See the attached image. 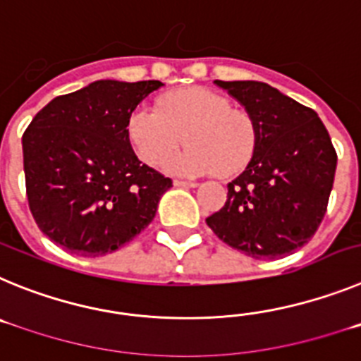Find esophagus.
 Returning <instances> with one entry per match:
<instances>
[{
	"label": "esophagus",
	"mask_w": 361,
	"mask_h": 361,
	"mask_svg": "<svg viewBox=\"0 0 361 361\" xmlns=\"http://www.w3.org/2000/svg\"><path fill=\"white\" fill-rule=\"evenodd\" d=\"M173 184L175 186H180V188H197L195 180H183V178H175Z\"/></svg>",
	"instance_id": "esophagus-1"
}]
</instances>
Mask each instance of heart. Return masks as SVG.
I'll use <instances>...</instances> for the list:
<instances>
[{
  "label": "heart",
  "instance_id": "heart-1",
  "mask_svg": "<svg viewBox=\"0 0 361 361\" xmlns=\"http://www.w3.org/2000/svg\"><path fill=\"white\" fill-rule=\"evenodd\" d=\"M126 135L148 166L161 164L184 135L186 148L164 162L166 170L183 175L238 173L257 145L253 121L235 110L228 97L202 86L162 95L157 110L135 108L126 123Z\"/></svg>",
  "mask_w": 361,
  "mask_h": 361
}]
</instances>
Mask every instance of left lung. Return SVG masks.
<instances>
[{"mask_svg":"<svg viewBox=\"0 0 361 361\" xmlns=\"http://www.w3.org/2000/svg\"><path fill=\"white\" fill-rule=\"evenodd\" d=\"M250 114L253 157L228 184L224 208L206 219L247 257L275 260L311 240L327 209L336 152L318 114L260 81H215Z\"/></svg>","mask_w":361,"mask_h":361,"instance_id":"left-lung-1","label":"left lung"}]
</instances>
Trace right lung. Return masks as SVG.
<instances>
[{
  "label": "right lung",
  "mask_w": 361,
  "mask_h": 361,
  "mask_svg": "<svg viewBox=\"0 0 361 361\" xmlns=\"http://www.w3.org/2000/svg\"><path fill=\"white\" fill-rule=\"evenodd\" d=\"M161 81L101 79L52 99L23 133L30 212L63 250L103 257L137 237L171 178L141 164L126 135L137 104Z\"/></svg>",
  "instance_id": "obj_1"
}]
</instances>
